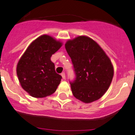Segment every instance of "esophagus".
Segmentation results:
<instances>
[{
	"label": "esophagus",
	"mask_w": 135,
	"mask_h": 135,
	"mask_svg": "<svg viewBox=\"0 0 135 135\" xmlns=\"http://www.w3.org/2000/svg\"><path fill=\"white\" fill-rule=\"evenodd\" d=\"M61 75H62V78H63V79H65L66 78V75H65V73H64V72H63V73H61Z\"/></svg>",
	"instance_id": "34e87169"
}]
</instances>
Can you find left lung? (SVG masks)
I'll return each instance as SVG.
<instances>
[{"label":"left lung","mask_w":135,"mask_h":135,"mask_svg":"<svg viewBox=\"0 0 135 135\" xmlns=\"http://www.w3.org/2000/svg\"><path fill=\"white\" fill-rule=\"evenodd\" d=\"M65 48L76 76L70 82L74 97L87 104L99 99L108 89L114 75L108 55L95 41L85 36L68 40Z\"/></svg>","instance_id":"obj_1"}]
</instances>
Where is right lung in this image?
<instances>
[{
  "mask_svg": "<svg viewBox=\"0 0 135 135\" xmlns=\"http://www.w3.org/2000/svg\"><path fill=\"white\" fill-rule=\"evenodd\" d=\"M62 43L42 35L30 44L19 60L16 73L22 89L31 96L42 98L55 93L62 79L51 60Z\"/></svg>",
  "mask_w": 135,
  "mask_h": 135,
  "instance_id": "1",
  "label": "right lung"
}]
</instances>
